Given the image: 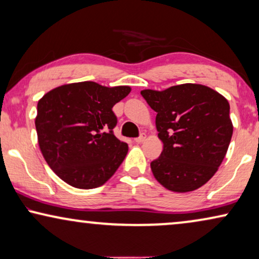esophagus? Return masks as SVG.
Listing matches in <instances>:
<instances>
[{
	"instance_id": "34e87169",
	"label": "esophagus",
	"mask_w": 259,
	"mask_h": 259,
	"mask_svg": "<svg viewBox=\"0 0 259 259\" xmlns=\"http://www.w3.org/2000/svg\"><path fill=\"white\" fill-rule=\"evenodd\" d=\"M145 140H146V134H145V133H143L140 137H138V138H136V139H134V141H136V143H138V144L144 143Z\"/></svg>"
}]
</instances>
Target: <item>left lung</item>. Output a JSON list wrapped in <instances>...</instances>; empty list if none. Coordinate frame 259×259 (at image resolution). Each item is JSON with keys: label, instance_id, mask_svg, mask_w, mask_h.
<instances>
[{"label": "left lung", "instance_id": "left-lung-1", "mask_svg": "<svg viewBox=\"0 0 259 259\" xmlns=\"http://www.w3.org/2000/svg\"><path fill=\"white\" fill-rule=\"evenodd\" d=\"M140 93L157 112L155 126L164 144L160 157L151 162L154 178L173 192L199 189L218 171L228 152L233 132L229 101L199 83Z\"/></svg>", "mask_w": 259, "mask_h": 259}]
</instances>
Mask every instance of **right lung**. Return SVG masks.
<instances>
[{
  "label": "right lung",
  "instance_id": "obj_1",
  "mask_svg": "<svg viewBox=\"0 0 259 259\" xmlns=\"http://www.w3.org/2000/svg\"><path fill=\"white\" fill-rule=\"evenodd\" d=\"M131 87L93 81L62 84L37 102L35 127L41 153L56 176L76 189H95L114 175L128 145L113 133L112 108Z\"/></svg>",
  "mask_w": 259,
  "mask_h": 259
}]
</instances>
